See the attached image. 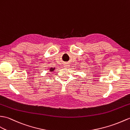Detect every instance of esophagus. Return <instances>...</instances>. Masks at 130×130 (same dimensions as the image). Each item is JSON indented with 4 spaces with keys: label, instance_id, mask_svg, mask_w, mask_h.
<instances>
[{
    "label": "esophagus",
    "instance_id": "1",
    "mask_svg": "<svg viewBox=\"0 0 130 130\" xmlns=\"http://www.w3.org/2000/svg\"><path fill=\"white\" fill-rule=\"evenodd\" d=\"M64 66H65V68H68L69 66V64H65L64 65Z\"/></svg>",
    "mask_w": 130,
    "mask_h": 130
}]
</instances>
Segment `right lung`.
<instances>
[{"instance_id":"1","label":"right lung","mask_w":130,"mask_h":130,"mask_svg":"<svg viewBox=\"0 0 130 130\" xmlns=\"http://www.w3.org/2000/svg\"><path fill=\"white\" fill-rule=\"evenodd\" d=\"M54 70V69H52V68H51V69H50V71H53Z\"/></svg>"}]
</instances>
